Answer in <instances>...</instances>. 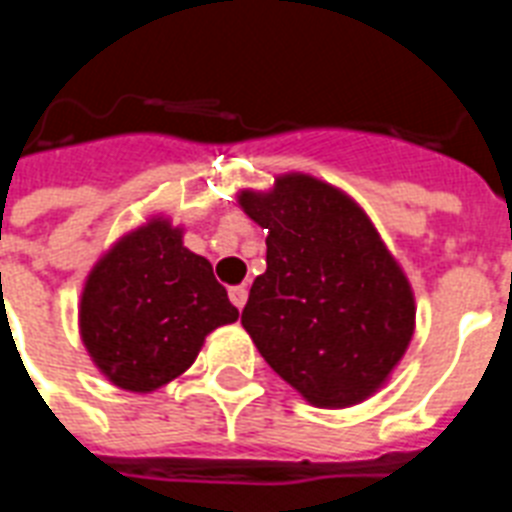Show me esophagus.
I'll return each mask as SVG.
<instances>
[{"mask_svg":"<svg viewBox=\"0 0 512 512\" xmlns=\"http://www.w3.org/2000/svg\"><path fill=\"white\" fill-rule=\"evenodd\" d=\"M247 295H249L247 287H231V289H228V297H231V303L236 305L239 311L244 308V305H247Z\"/></svg>","mask_w":512,"mask_h":512,"instance_id":"34e87169","label":"esophagus"}]
</instances>
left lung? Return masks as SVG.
<instances>
[{
  "instance_id": "left-lung-1",
  "label": "left lung",
  "mask_w": 512,
  "mask_h": 512,
  "mask_svg": "<svg viewBox=\"0 0 512 512\" xmlns=\"http://www.w3.org/2000/svg\"><path fill=\"white\" fill-rule=\"evenodd\" d=\"M268 231L265 268L241 311L260 356L324 409L361 404L396 369L414 335V295L366 212L311 175L241 191Z\"/></svg>"
}]
</instances>
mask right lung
<instances>
[{
  "label": "right lung",
  "instance_id": "obj_1",
  "mask_svg": "<svg viewBox=\"0 0 512 512\" xmlns=\"http://www.w3.org/2000/svg\"><path fill=\"white\" fill-rule=\"evenodd\" d=\"M239 311L207 257L183 247L167 217L116 241L84 281L79 335L92 364L132 393H151L196 361L212 329Z\"/></svg>",
  "mask_w": 512,
  "mask_h": 512
}]
</instances>
